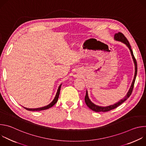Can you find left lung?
I'll return each mask as SVG.
<instances>
[{"label": "left lung", "mask_w": 146, "mask_h": 146, "mask_svg": "<svg viewBox=\"0 0 146 146\" xmlns=\"http://www.w3.org/2000/svg\"><path fill=\"white\" fill-rule=\"evenodd\" d=\"M114 40H115L117 41H121V42H122V43H123L124 44H125L127 45V46L129 48V50L131 51V55L132 56V58H133V62H134V64H135V72L134 78H133V81L132 82L131 86V87H130V88H129L127 94L125 95V96L122 99L120 100L118 102L114 104L113 105H110V106H106V107H102V106H97V105H95V104L93 103L90 100V99H89V97H88V92L87 91H86V96H85V102H86V105H87V106L90 109H91L92 110H93L94 111H96V112H106V111H110L111 110L114 109L115 108H117L120 105H121V104L123 102H124L125 101L131 96V94L132 92V91H133V87H134L135 81V80H136V75H137V65L136 60V59H135V58L134 56L133 53V51L131 49V45H130V44L129 43L128 40L125 37V36L121 32H118V33H115V35H114Z\"/></svg>", "instance_id": "1"}]
</instances>
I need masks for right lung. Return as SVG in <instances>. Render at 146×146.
<instances>
[{
	"instance_id": "right-lung-1",
	"label": "right lung",
	"mask_w": 146,
	"mask_h": 146,
	"mask_svg": "<svg viewBox=\"0 0 146 146\" xmlns=\"http://www.w3.org/2000/svg\"><path fill=\"white\" fill-rule=\"evenodd\" d=\"M61 86H62V84H60L59 86V87H58L56 94V95L55 96V98L54 99L52 102L51 103H50L48 105H47L46 106H44V107L40 108H36V109H29V108H24V107H23V108H25L26 110H29V111H41V110H44L48 109L52 107L55 105V104L57 102V101H58V98H59V93H60V90Z\"/></svg>"
}]
</instances>
